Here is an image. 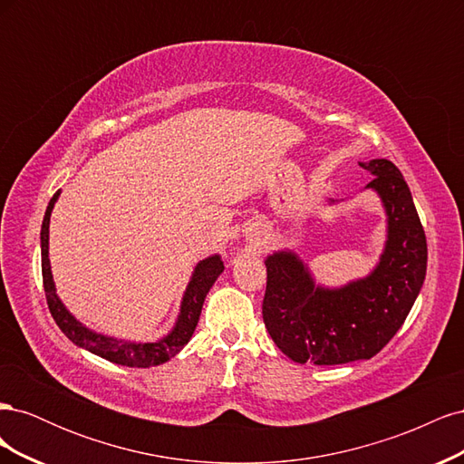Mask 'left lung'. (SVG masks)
Wrapping results in <instances>:
<instances>
[{
    "instance_id": "obj_1",
    "label": "left lung",
    "mask_w": 464,
    "mask_h": 464,
    "mask_svg": "<svg viewBox=\"0 0 464 464\" xmlns=\"http://www.w3.org/2000/svg\"><path fill=\"white\" fill-rule=\"evenodd\" d=\"M387 210V244L375 271L344 288L315 286L292 251L265 261L263 321L275 344L298 363L334 366L370 360L412 310L426 278L428 246L409 186L387 159L360 162Z\"/></svg>"
}]
</instances>
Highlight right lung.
Returning a JSON list of instances; mask_svg holds the SVG:
<instances>
[{"instance_id": "right-lung-1", "label": "right lung", "mask_w": 464, "mask_h": 464, "mask_svg": "<svg viewBox=\"0 0 464 464\" xmlns=\"http://www.w3.org/2000/svg\"><path fill=\"white\" fill-rule=\"evenodd\" d=\"M58 195L60 191H55L53 198L48 203L44 222H42V232H40L42 283H44L50 314L53 321L58 323V327L63 331L67 339L73 341L77 346L87 348L89 353L114 363H120V366L150 368V366H159V363H164L172 356H176L179 350L189 343L195 327H198L205 296L224 269L220 257L213 256L198 265V269H195L188 285V290L184 294V302H181V310L176 321V327L172 329L170 334L164 336V339L157 343H125V341L111 339V336L92 333L85 325H81V323L65 310L63 304L58 298V294H55V286L52 280L50 259H48V234H50L48 228H50L52 208L55 199H58Z\"/></svg>"}]
</instances>
